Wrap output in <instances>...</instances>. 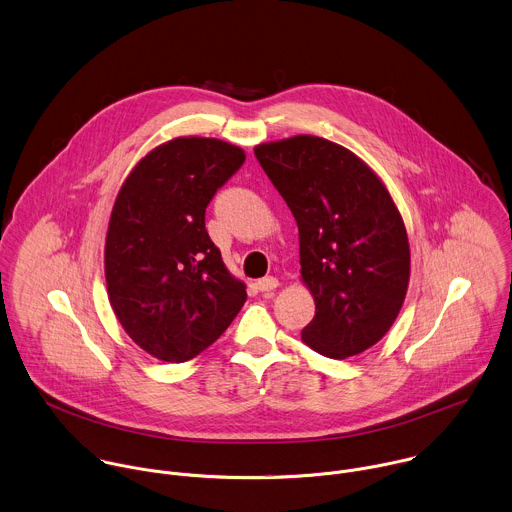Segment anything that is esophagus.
Returning <instances> with one entry per match:
<instances>
[{"label": "esophagus", "mask_w": 512, "mask_h": 512, "mask_svg": "<svg viewBox=\"0 0 512 512\" xmlns=\"http://www.w3.org/2000/svg\"><path fill=\"white\" fill-rule=\"evenodd\" d=\"M279 287V281L275 277H263L257 281V289L263 291V293H269V291H275Z\"/></svg>", "instance_id": "34e87169"}]
</instances>
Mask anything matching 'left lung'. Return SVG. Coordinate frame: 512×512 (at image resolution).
Masks as SVG:
<instances>
[{
  "instance_id": "1",
  "label": "left lung",
  "mask_w": 512,
  "mask_h": 512,
  "mask_svg": "<svg viewBox=\"0 0 512 512\" xmlns=\"http://www.w3.org/2000/svg\"><path fill=\"white\" fill-rule=\"evenodd\" d=\"M255 157L299 227L301 281L315 301L301 339L331 359L371 349L393 327L411 277L405 221L387 185L317 135L259 143Z\"/></svg>"
}]
</instances>
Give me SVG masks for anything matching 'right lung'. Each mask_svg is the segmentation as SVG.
<instances>
[{
    "instance_id": "1",
    "label": "right lung",
    "mask_w": 512,
    "mask_h": 512,
    "mask_svg": "<svg viewBox=\"0 0 512 512\" xmlns=\"http://www.w3.org/2000/svg\"><path fill=\"white\" fill-rule=\"evenodd\" d=\"M243 161L245 151L223 139L175 137L147 151L115 197L107 297L131 341L159 361L197 357L247 299L205 229L209 201Z\"/></svg>"
}]
</instances>
